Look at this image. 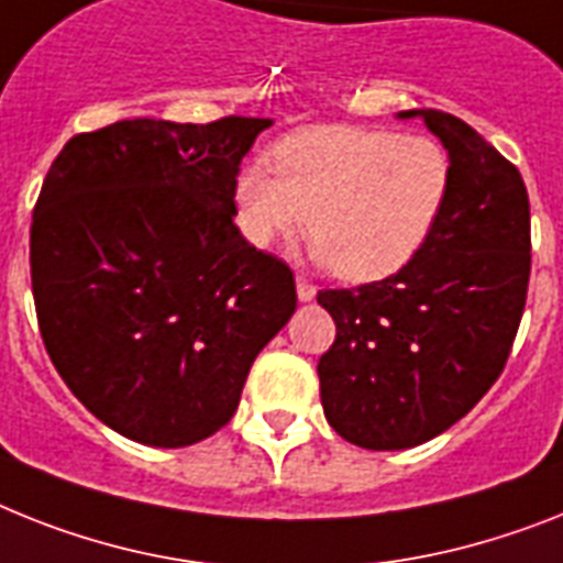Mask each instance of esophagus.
I'll return each mask as SVG.
<instances>
[{
  "label": "esophagus",
  "mask_w": 563,
  "mask_h": 563,
  "mask_svg": "<svg viewBox=\"0 0 563 563\" xmlns=\"http://www.w3.org/2000/svg\"><path fill=\"white\" fill-rule=\"evenodd\" d=\"M296 296H299V301H313L316 287L310 285L308 278H296Z\"/></svg>",
  "instance_id": "obj_1"
}]
</instances>
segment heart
Listing matches in <instances>:
<instances>
[{
  "instance_id": "b5f03b06",
  "label": "heart",
  "mask_w": 563,
  "mask_h": 563,
  "mask_svg": "<svg viewBox=\"0 0 563 563\" xmlns=\"http://www.w3.org/2000/svg\"><path fill=\"white\" fill-rule=\"evenodd\" d=\"M273 169L250 164L235 178L250 244L273 247L310 224L316 258L347 282L402 271L426 247L452 192V161L429 134L319 125L278 143Z\"/></svg>"
}]
</instances>
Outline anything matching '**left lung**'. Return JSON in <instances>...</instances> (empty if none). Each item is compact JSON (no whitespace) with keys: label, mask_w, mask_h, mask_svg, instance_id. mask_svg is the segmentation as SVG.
Returning a JSON list of instances; mask_svg holds the SVG:
<instances>
[{"label":"left lung","mask_w":563,"mask_h":563,"mask_svg":"<svg viewBox=\"0 0 563 563\" xmlns=\"http://www.w3.org/2000/svg\"><path fill=\"white\" fill-rule=\"evenodd\" d=\"M422 120L452 161V192L426 247L394 276L316 301L336 322L319 360L339 438L371 452L429 443L477 406L506 365L529 285L521 172L460 118Z\"/></svg>","instance_id":"1"}]
</instances>
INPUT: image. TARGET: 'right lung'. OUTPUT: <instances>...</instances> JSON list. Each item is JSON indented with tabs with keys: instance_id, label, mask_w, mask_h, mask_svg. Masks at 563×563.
<instances>
[{
	"instance_id": "obj_1",
	"label": "right lung",
	"mask_w": 563,
	"mask_h": 563,
	"mask_svg": "<svg viewBox=\"0 0 563 563\" xmlns=\"http://www.w3.org/2000/svg\"><path fill=\"white\" fill-rule=\"evenodd\" d=\"M267 118H134L77 134L31 224L42 342L74 397L123 438L180 449L232 420L250 365L296 313L287 264L232 218Z\"/></svg>"
}]
</instances>
